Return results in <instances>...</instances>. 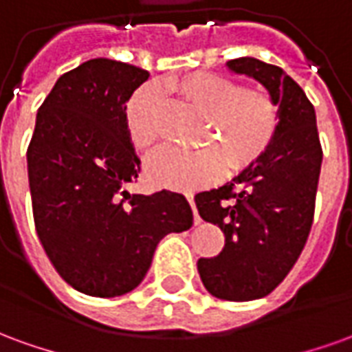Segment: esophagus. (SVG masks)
<instances>
[{
  "label": "esophagus",
  "mask_w": 352,
  "mask_h": 352,
  "mask_svg": "<svg viewBox=\"0 0 352 352\" xmlns=\"http://www.w3.org/2000/svg\"><path fill=\"white\" fill-rule=\"evenodd\" d=\"M186 199H188L192 211H194V224H199V222H201V219H199L198 211H196V206H194V196H192V194H186Z\"/></svg>",
  "instance_id": "obj_1"
}]
</instances>
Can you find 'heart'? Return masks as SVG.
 <instances>
[{
	"mask_svg": "<svg viewBox=\"0 0 352 352\" xmlns=\"http://www.w3.org/2000/svg\"><path fill=\"white\" fill-rule=\"evenodd\" d=\"M207 115L199 151L166 148L146 164V175L158 186L196 190L213 183L226 168L243 171L260 160L279 130V105L260 88H243L236 79L217 73H190L160 85ZM162 101L153 90H139L126 105V128L139 151H153L160 141Z\"/></svg>",
	"mask_w": 352,
	"mask_h": 352,
	"instance_id": "1",
	"label": "heart"
}]
</instances>
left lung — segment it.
Instances as JSON below:
<instances>
[{
  "instance_id": "left-lung-1",
  "label": "left lung",
  "mask_w": 352,
  "mask_h": 352,
  "mask_svg": "<svg viewBox=\"0 0 352 352\" xmlns=\"http://www.w3.org/2000/svg\"><path fill=\"white\" fill-rule=\"evenodd\" d=\"M226 65L264 85L279 105V130L264 156L221 188L196 194L199 217L224 232V249L198 260L201 283L214 298L249 302L279 287L302 254L322 148L315 107L292 77L249 56Z\"/></svg>"
}]
</instances>
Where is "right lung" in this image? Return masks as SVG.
Wrapping results in <instances>:
<instances>
[{
  "mask_svg": "<svg viewBox=\"0 0 352 352\" xmlns=\"http://www.w3.org/2000/svg\"><path fill=\"white\" fill-rule=\"evenodd\" d=\"M146 79L141 67L94 58L64 73L37 113L28 146L35 230L54 270L82 294L133 290L162 237L194 221L183 194L124 188L141 171L126 101Z\"/></svg>",
  "mask_w": 352,
  "mask_h": 352,
  "instance_id": "obj_1",
  "label": "right lung"
}]
</instances>
